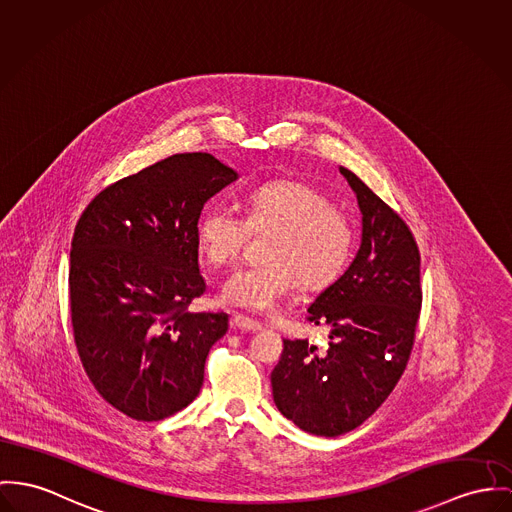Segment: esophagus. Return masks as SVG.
Here are the masks:
<instances>
[{"instance_id":"obj_1","label":"esophagus","mask_w":512,"mask_h":512,"mask_svg":"<svg viewBox=\"0 0 512 512\" xmlns=\"http://www.w3.org/2000/svg\"><path fill=\"white\" fill-rule=\"evenodd\" d=\"M232 325L237 329H243V331H251V333H257L263 329V325L247 315L236 314L232 317Z\"/></svg>"}]
</instances>
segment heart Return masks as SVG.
<instances>
[{
	"mask_svg": "<svg viewBox=\"0 0 512 512\" xmlns=\"http://www.w3.org/2000/svg\"><path fill=\"white\" fill-rule=\"evenodd\" d=\"M249 234H271L267 263L239 269L222 284V298L239 308L267 314L298 282L317 290L333 282L353 251L349 218L310 185L275 181L245 198V218L226 204L208 206L198 218L197 245L216 265L236 263Z\"/></svg>",
	"mask_w": 512,
	"mask_h": 512,
	"instance_id": "1",
	"label": "heart"
}]
</instances>
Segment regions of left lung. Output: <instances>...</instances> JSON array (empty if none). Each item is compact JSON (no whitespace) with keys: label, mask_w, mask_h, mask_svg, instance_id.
Here are the masks:
<instances>
[{"label":"left lung","mask_w":512,"mask_h":512,"mask_svg":"<svg viewBox=\"0 0 512 512\" xmlns=\"http://www.w3.org/2000/svg\"><path fill=\"white\" fill-rule=\"evenodd\" d=\"M362 214L360 247L349 269L308 308L327 325L329 349L284 339L271 374L278 411L317 436L362 425L401 378L421 310V255L407 224L353 171L339 167Z\"/></svg>","instance_id":"left-lung-1"}]
</instances>
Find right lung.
I'll return each mask as SVG.
<instances>
[{"label": "right lung", "instance_id": "add662e5", "mask_svg": "<svg viewBox=\"0 0 512 512\" xmlns=\"http://www.w3.org/2000/svg\"><path fill=\"white\" fill-rule=\"evenodd\" d=\"M210 154H175L101 191L79 218L70 310L81 364L101 397L136 421H161L197 397L228 314L189 312L204 294L197 224L236 181Z\"/></svg>", "mask_w": 512, "mask_h": 512}]
</instances>
